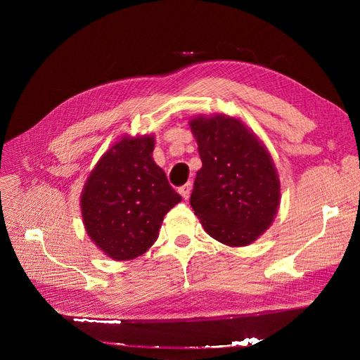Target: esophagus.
Masks as SVG:
<instances>
[{"instance_id":"esophagus-1","label":"esophagus","mask_w":360,"mask_h":360,"mask_svg":"<svg viewBox=\"0 0 360 360\" xmlns=\"http://www.w3.org/2000/svg\"><path fill=\"white\" fill-rule=\"evenodd\" d=\"M191 191H192V183H186V184H183V186L179 188V193L181 195V197H183L184 200L189 198Z\"/></svg>"}]
</instances>
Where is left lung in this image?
I'll list each match as a JSON object with an SVG mask.
<instances>
[{
  "label": "left lung",
  "instance_id": "obj_1",
  "mask_svg": "<svg viewBox=\"0 0 360 360\" xmlns=\"http://www.w3.org/2000/svg\"><path fill=\"white\" fill-rule=\"evenodd\" d=\"M189 124L202 162L191 195L195 214L217 242L250 245L271 225L279 207L281 184L270 153L234 117L198 115Z\"/></svg>",
  "mask_w": 360,
  "mask_h": 360
}]
</instances>
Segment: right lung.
<instances>
[{
  "mask_svg": "<svg viewBox=\"0 0 360 360\" xmlns=\"http://www.w3.org/2000/svg\"><path fill=\"white\" fill-rule=\"evenodd\" d=\"M155 136H123L96 163L81 193L85 231L117 261L147 252L165 214L181 201L153 160Z\"/></svg>",
  "mask_w": 360,
  "mask_h": 360,
  "instance_id": "add662e5",
  "label": "right lung"
}]
</instances>
